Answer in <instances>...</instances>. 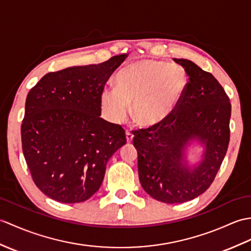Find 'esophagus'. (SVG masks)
Instances as JSON below:
<instances>
[{
    "mask_svg": "<svg viewBox=\"0 0 251 251\" xmlns=\"http://www.w3.org/2000/svg\"><path fill=\"white\" fill-rule=\"evenodd\" d=\"M126 139H127V143H131L133 140V133L130 131H126Z\"/></svg>",
    "mask_w": 251,
    "mask_h": 251,
    "instance_id": "1",
    "label": "esophagus"
}]
</instances>
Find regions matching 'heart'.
<instances>
[{
    "mask_svg": "<svg viewBox=\"0 0 251 251\" xmlns=\"http://www.w3.org/2000/svg\"><path fill=\"white\" fill-rule=\"evenodd\" d=\"M116 86L101 92L102 111L107 118L124 121L132 103L131 115L139 125H158L170 116L188 83L187 74L178 65L144 60L136 62L116 75Z\"/></svg>",
    "mask_w": 251,
    "mask_h": 251,
    "instance_id": "heart-1",
    "label": "heart"
}]
</instances>
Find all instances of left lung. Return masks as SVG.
<instances>
[{
  "label": "left lung",
  "instance_id": "8db88e82",
  "mask_svg": "<svg viewBox=\"0 0 251 251\" xmlns=\"http://www.w3.org/2000/svg\"><path fill=\"white\" fill-rule=\"evenodd\" d=\"M173 60L189 79L182 99L162 123L133 132L140 183L151 197L169 204L190 201L211 186L228 150L231 118L230 99L217 79L189 60ZM194 139L206 151L191 168L184 149Z\"/></svg>",
  "mask_w": 251,
  "mask_h": 251
}]
</instances>
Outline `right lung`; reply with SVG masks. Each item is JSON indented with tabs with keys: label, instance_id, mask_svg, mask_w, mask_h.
Instances as JSON below:
<instances>
[{
	"label": "right lung",
	"instance_id": "1",
	"mask_svg": "<svg viewBox=\"0 0 251 251\" xmlns=\"http://www.w3.org/2000/svg\"><path fill=\"white\" fill-rule=\"evenodd\" d=\"M127 55L49 73L28 92L22 151L35 185L51 199H90L100 187L107 162L126 143L122 126L100 118V96Z\"/></svg>",
	"mask_w": 251,
	"mask_h": 251
}]
</instances>
